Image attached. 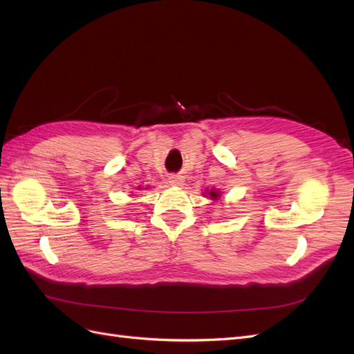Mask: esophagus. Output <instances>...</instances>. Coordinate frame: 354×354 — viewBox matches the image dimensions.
Returning a JSON list of instances; mask_svg holds the SVG:
<instances>
[{"label": "esophagus", "mask_w": 354, "mask_h": 354, "mask_svg": "<svg viewBox=\"0 0 354 354\" xmlns=\"http://www.w3.org/2000/svg\"><path fill=\"white\" fill-rule=\"evenodd\" d=\"M168 181H169L171 186H181V185L185 183V178L181 177V176H171L168 178Z\"/></svg>", "instance_id": "obj_1"}]
</instances>
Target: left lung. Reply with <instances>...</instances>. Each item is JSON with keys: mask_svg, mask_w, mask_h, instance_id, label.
Masks as SVG:
<instances>
[{"mask_svg": "<svg viewBox=\"0 0 354 354\" xmlns=\"http://www.w3.org/2000/svg\"><path fill=\"white\" fill-rule=\"evenodd\" d=\"M208 195H209V198H211V199H214V201H216V199H218V198L221 196V195L218 194V192H217L216 189H212V190H209V194H208Z\"/></svg>", "mask_w": 354, "mask_h": 354, "instance_id": "8db88e82", "label": "left lung"}]
</instances>
